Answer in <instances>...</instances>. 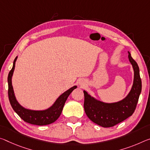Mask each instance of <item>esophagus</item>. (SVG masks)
Masks as SVG:
<instances>
[{"label": "esophagus", "mask_w": 150, "mask_h": 150, "mask_svg": "<svg viewBox=\"0 0 150 150\" xmlns=\"http://www.w3.org/2000/svg\"><path fill=\"white\" fill-rule=\"evenodd\" d=\"M83 83H84V82H83V81H80V82H79V85H83V84H84Z\"/></svg>", "instance_id": "obj_1"}]
</instances>
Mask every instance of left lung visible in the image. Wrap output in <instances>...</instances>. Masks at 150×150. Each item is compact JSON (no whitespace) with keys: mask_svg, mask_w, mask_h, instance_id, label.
<instances>
[{"mask_svg":"<svg viewBox=\"0 0 150 150\" xmlns=\"http://www.w3.org/2000/svg\"><path fill=\"white\" fill-rule=\"evenodd\" d=\"M129 62L134 71V83L127 96L115 103H104L91 97L83 91L85 112L93 122L103 127H110L118 124L134 113L142 91V80L139 67L128 52Z\"/></svg>","mask_w":150,"mask_h":150,"instance_id":"left-lung-1","label":"left lung"}]
</instances>
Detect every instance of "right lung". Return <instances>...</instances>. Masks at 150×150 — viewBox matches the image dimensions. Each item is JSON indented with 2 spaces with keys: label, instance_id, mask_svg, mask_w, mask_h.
Returning <instances> with one entry per match:
<instances>
[{
  "label": "right lung",
  "instance_id": "add662e5",
  "mask_svg": "<svg viewBox=\"0 0 150 150\" xmlns=\"http://www.w3.org/2000/svg\"><path fill=\"white\" fill-rule=\"evenodd\" d=\"M16 59H17V57L14 60L13 68L8 75V94L9 101H10L12 108L23 120L30 124L45 125L54 122L59 117L62 112L63 108L67 97L71 94V93L77 88V86H73L67 91L64 92L57 99L53 105L49 108L45 110L36 111L23 108L16 100L13 85H12V77H13L14 70H15Z\"/></svg>",
  "mask_w": 150,
  "mask_h": 150
}]
</instances>
